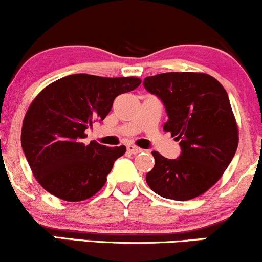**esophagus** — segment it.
I'll return each mask as SVG.
<instances>
[{"instance_id": "1", "label": "esophagus", "mask_w": 262, "mask_h": 262, "mask_svg": "<svg viewBox=\"0 0 262 262\" xmlns=\"http://www.w3.org/2000/svg\"><path fill=\"white\" fill-rule=\"evenodd\" d=\"M127 150L129 152H130V154H134V155L139 154V152L143 151V150H141L140 148H138V146H134V145H128Z\"/></svg>"}]
</instances>
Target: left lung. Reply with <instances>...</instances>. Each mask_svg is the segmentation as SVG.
Segmentation results:
<instances>
[{"mask_svg": "<svg viewBox=\"0 0 262 262\" xmlns=\"http://www.w3.org/2000/svg\"><path fill=\"white\" fill-rule=\"evenodd\" d=\"M143 83L164 103L169 117L164 130L181 146L177 159L152 151L155 165L146 173L149 187L175 201L201 196L221 179L237 148V127L227 91L202 73L159 74L145 77Z\"/></svg>", "mask_w": 262, "mask_h": 262, "instance_id": "8db88e82", "label": "left lung"}]
</instances>
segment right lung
Listing matches in <instances>:
<instances>
[{"label":"right lung","mask_w":262,"mask_h":262,"mask_svg":"<svg viewBox=\"0 0 262 262\" xmlns=\"http://www.w3.org/2000/svg\"><path fill=\"white\" fill-rule=\"evenodd\" d=\"M138 77L75 74L54 81L27 111L20 143L33 175L55 197L79 202L97 193L125 146L82 143L85 130L103 121L113 101L140 85Z\"/></svg>","instance_id":"add662e5"}]
</instances>
